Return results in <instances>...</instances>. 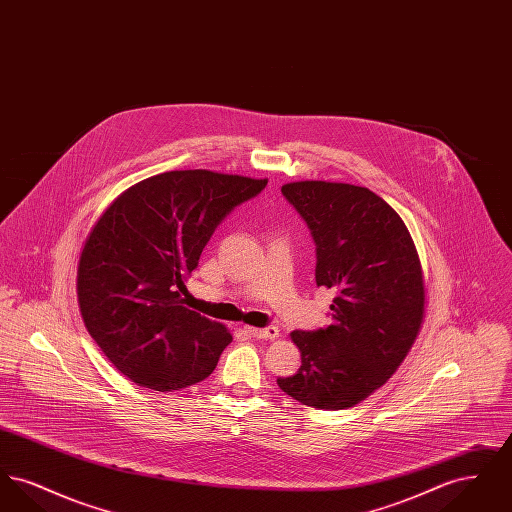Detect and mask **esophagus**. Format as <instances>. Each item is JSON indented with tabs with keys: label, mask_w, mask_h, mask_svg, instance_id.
Here are the masks:
<instances>
[{
	"label": "esophagus",
	"mask_w": 512,
	"mask_h": 512,
	"mask_svg": "<svg viewBox=\"0 0 512 512\" xmlns=\"http://www.w3.org/2000/svg\"><path fill=\"white\" fill-rule=\"evenodd\" d=\"M245 332L253 338H261V340H276L280 336V330L276 326H268V328H253V326H245Z\"/></svg>",
	"instance_id": "1"
}]
</instances>
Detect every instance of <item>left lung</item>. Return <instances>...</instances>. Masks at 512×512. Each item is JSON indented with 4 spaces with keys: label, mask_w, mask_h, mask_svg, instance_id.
Returning <instances> with one entry per match:
<instances>
[{
    "label": "left lung",
    "mask_w": 512,
    "mask_h": 512,
    "mask_svg": "<svg viewBox=\"0 0 512 512\" xmlns=\"http://www.w3.org/2000/svg\"><path fill=\"white\" fill-rule=\"evenodd\" d=\"M282 194L317 245V286L334 292L332 324L290 336L299 370L278 378L295 401L340 411L382 388L405 361L424 318V278L401 217L368 188L305 180Z\"/></svg>",
    "instance_id": "1"
}]
</instances>
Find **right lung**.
I'll list each match as a JSON object with an SVG mask.
<instances>
[{"mask_svg": "<svg viewBox=\"0 0 512 512\" xmlns=\"http://www.w3.org/2000/svg\"><path fill=\"white\" fill-rule=\"evenodd\" d=\"M265 180L195 169L146 178L99 217L78 261L86 330L134 384L172 391L205 380L232 334L182 303L186 278L224 217Z\"/></svg>", "mask_w": 512, "mask_h": 512, "instance_id": "1", "label": "right lung"}]
</instances>
